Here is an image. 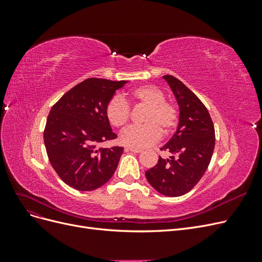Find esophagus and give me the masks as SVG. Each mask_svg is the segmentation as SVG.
<instances>
[{"label":"esophagus","mask_w":262,"mask_h":262,"mask_svg":"<svg viewBox=\"0 0 262 262\" xmlns=\"http://www.w3.org/2000/svg\"><path fill=\"white\" fill-rule=\"evenodd\" d=\"M126 152H132V153H141L142 149L139 148H132V147H125Z\"/></svg>","instance_id":"esophagus-1"}]
</instances>
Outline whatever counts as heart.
<instances>
[{
	"label": "heart",
	"instance_id": "1",
	"mask_svg": "<svg viewBox=\"0 0 262 262\" xmlns=\"http://www.w3.org/2000/svg\"><path fill=\"white\" fill-rule=\"evenodd\" d=\"M130 98L137 104L147 107L144 125L130 126L121 134V142L128 147L145 148L157 143L163 131L169 133L177 123V110L165 101L164 93L153 85H143L133 90ZM108 121L117 128H122L129 121L130 107L121 96L116 95L106 107Z\"/></svg>",
	"mask_w": 262,
	"mask_h": 262
}]
</instances>
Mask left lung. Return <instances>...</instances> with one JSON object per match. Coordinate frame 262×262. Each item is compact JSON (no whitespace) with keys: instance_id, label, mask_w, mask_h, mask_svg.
Segmentation results:
<instances>
[{"instance_id":"8db88e82","label":"left lung","mask_w":262,"mask_h":262,"mask_svg":"<svg viewBox=\"0 0 262 262\" xmlns=\"http://www.w3.org/2000/svg\"><path fill=\"white\" fill-rule=\"evenodd\" d=\"M163 77L177 100L179 122L175 134L161 148L168 157L160 156L145 176L156 191L166 196H180L189 192L208 169L215 145V131L202 101L178 78Z\"/></svg>"}]
</instances>
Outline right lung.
I'll return each mask as SVG.
<instances>
[{
  "instance_id": "obj_1",
  "label": "right lung",
  "mask_w": 262,
  "mask_h": 262,
  "mask_svg": "<svg viewBox=\"0 0 262 262\" xmlns=\"http://www.w3.org/2000/svg\"><path fill=\"white\" fill-rule=\"evenodd\" d=\"M126 81L87 78L59 99L47 119L45 145L53 169L66 184L92 191L113 177L123 147L97 148L117 138L106 107Z\"/></svg>"
}]
</instances>
